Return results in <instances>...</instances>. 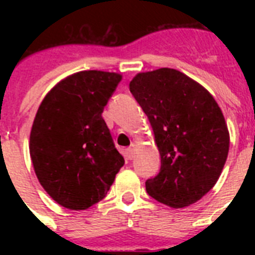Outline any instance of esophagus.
<instances>
[{
  "label": "esophagus",
  "mask_w": 255,
  "mask_h": 255,
  "mask_svg": "<svg viewBox=\"0 0 255 255\" xmlns=\"http://www.w3.org/2000/svg\"><path fill=\"white\" fill-rule=\"evenodd\" d=\"M135 152H136V147L135 144H131L129 147L127 148V151H126V155H127V159L132 160L135 157Z\"/></svg>",
  "instance_id": "1"
}]
</instances>
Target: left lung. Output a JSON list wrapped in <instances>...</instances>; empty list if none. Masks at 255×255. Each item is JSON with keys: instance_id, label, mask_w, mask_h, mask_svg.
I'll return each mask as SVG.
<instances>
[{"instance_id": "left-lung-1", "label": "left lung", "mask_w": 255, "mask_h": 255, "mask_svg": "<svg viewBox=\"0 0 255 255\" xmlns=\"http://www.w3.org/2000/svg\"><path fill=\"white\" fill-rule=\"evenodd\" d=\"M129 91L149 119L161 156L147 193L184 208L205 196L225 165L229 131L221 108L197 82L174 69L137 74Z\"/></svg>"}]
</instances>
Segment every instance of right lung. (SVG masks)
Returning <instances> with one entry per match:
<instances>
[{
	"label": "right lung",
	"instance_id": "add662e5",
	"mask_svg": "<svg viewBox=\"0 0 255 255\" xmlns=\"http://www.w3.org/2000/svg\"><path fill=\"white\" fill-rule=\"evenodd\" d=\"M122 77L81 71L59 82L42 100L30 133V156L43 189L59 205L83 210L106 197L124 165L104 107Z\"/></svg>",
	"mask_w": 255,
	"mask_h": 255
}]
</instances>
